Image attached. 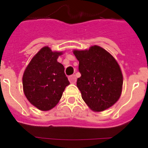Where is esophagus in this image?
<instances>
[{
    "instance_id": "obj_1",
    "label": "esophagus",
    "mask_w": 148,
    "mask_h": 148,
    "mask_svg": "<svg viewBox=\"0 0 148 148\" xmlns=\"http://www.w3.org/2000/svg\"><path fill=\"white\" fill-rule=\"evenodd\" d=\"M69 81L71 84H75L76 82V76L75 75H72L69 77Z\"/></svg>"
}]
</instances>
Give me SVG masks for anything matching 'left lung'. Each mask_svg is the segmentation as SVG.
<instances>
[{"label": "left lung", "mask_w": 148, "mask_h": 148, "mask_svg": "<svg viewBox=\"0 0 148 148\" xmlns=\"http://www.w3.org/2000/svg\"><path fill=\"white\" fill-rule=\"evenodd\" d=\"M73 54L79 61L82 76L77 87L90 110L101 112L119 99L122 91L123 75L121 68L112 55L99 46L88 49H74Z\"/></svg>", "instance_id": "obj_1"}]
</instances>
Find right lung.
Wrapping results in <instances>:
<instances>
[{
    "label": "right lung",
    "mask_w": 148,
    "mask_h": 148,
    "mask_svg": "<svg viewBox=\"0 0 148 148\" xmlns=\"http://www.w3.org/2000/svg\"><path fill=\"white\" fill-rule=\"evenodd\" d=\"M63 52L52 51L46 46L34 56L23 73L24 95L42 111L53 109L59 102L65 87L70 84L64 67L57 59Z\"/></svg>",
    "instance_id": "add662e5"
}]
</instances>
